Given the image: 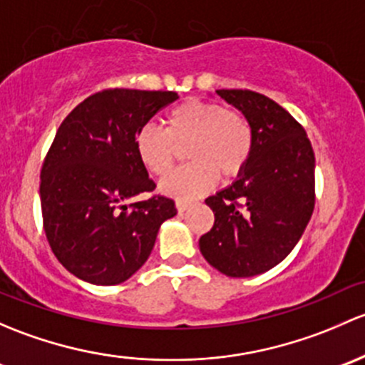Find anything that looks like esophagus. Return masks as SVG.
Returning <instances> with one entry per match:
<instances>
[{"instance_id":"1","label":"esophagus","mask_w":365,"mask_h":365,"mask_svg":"<svg viewBox=\"0 0 365 365\" xmlns=\"http://www.w3.org/2000/svg\"><path fill=\"white\" fill-rule=\"evenodd\" d=\"M175 207H178V212H186L187 209L191 207V202H184V200H178L175 202Z\"/></svg>"}]
</instances>
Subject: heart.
<instances>
[{"label": "heart", "instance_id": "heart-1", "mask_svg": "<svg viewBox=\"0 0 365 365\" xmlns=\"http://www.w3.org/2000/svg\"><path fill=\"white\" fill-rule=\"evenodd\" d=\"M186 145L193 163L161 182V191L179 200L207 193L220 174L227 179L239 175L253 153V130L239 112L216 101L190 98L168 110L165 130L145 125L135 135L138 160L160 178L174 168L179 148Z\"/></svg>", "mask_w": 365, "mask_h": 365}]
</instances>
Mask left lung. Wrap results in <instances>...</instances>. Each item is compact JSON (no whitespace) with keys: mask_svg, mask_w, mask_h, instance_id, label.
Wrapping results in <instances>:
<instances>
[{"mask_svg":"<svg viewBox=\"0 0 365 365\" xmlns=\"http://www.w3.org/2000/svg\"><path fill=\"white\" fill-rule=\"evenodd\" d=\"M253 130L239 178L205 198L214 225L198 240L214 269L251 277L276 267L302 237L314 209V153L306 130L276 101L250 89H217Z\"/></svg>","mask_w":365,"mask_h":365,"instance_id":"1","label":"left lung"}]
</instances>
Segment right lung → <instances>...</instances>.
<instances>
[{
  "label": "right lung",
  "mask_w": 365,
  "mask_h": 365,
  "mask_svg": "<svg viewBox=\"0 0 365 365\" xmlns=\"http://www.w3.org/2000/svg\"><path fill=\"white\" fill-rule=\"evenodd\" d=\"M174 91L105 89L66 115L40 174L43 228L52 253L78 279L119 284L151 255L172 198L126 200L156 187L135 151V135L178 100Z\"/></svg>",
  "instance_id": "obj_1"
}]
</instances>
